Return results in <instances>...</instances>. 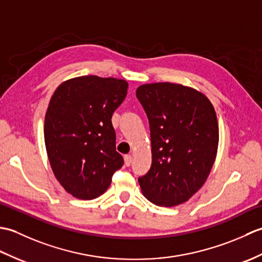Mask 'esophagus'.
I'll return each mask as SVG.
<instances>
[{
	"mask_svg": "<svg viewBox=\"0 0 262 262\" xmlns=\"http://www.w3.org/2000/svg\"><path fill=\"white\" fill-rule=\"evenodd\" d=\"M124 159H125V165L126 166H129L132 164V162H133L132 155H125Z\"/></svg>",
	"mask_w": 262,
	"mask_h": 262,
	"instance_id": "34e87169",
	"label": "esophagus"
}]
</instances>
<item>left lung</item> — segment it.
Here are the masks:
<instances>
[{"label":"left lung","mask_w":262,"mask_h":262,"mask_svg":"<svg viewBox=\"0 0 262 262\" xmlns=\"http://www.w3.org/2000/svg\"><path fill=\"white\" fill-rule=\"evenodd\" d=\"M136 97L147 115L152 165L138 178L149 202L163 207L186 203L203 187L219 148V122L204 93L170 82L143 84Z\"/></svg>","instance_id":"1"}]
</instances>
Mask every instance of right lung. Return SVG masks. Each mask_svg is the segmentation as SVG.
<instances>
[{
  "label": "right lung",
  "instance_id": "obj_1",
  "mask_svg": "<svg viewBox=\"0 0 262 262\" xmlns=\"http://www.w3.org/2000/svg\"><path fill=\"white\" fill-rule=\"evenodd\" d=\"M127 89L125 80L85 75L63 82L51 98L43 125L47 157L60 186L75 198L101 196L124 164L111 117Z\"/></svg>",
  "mask_w": 262,
  "mask_h": 262
}]
</instances>
